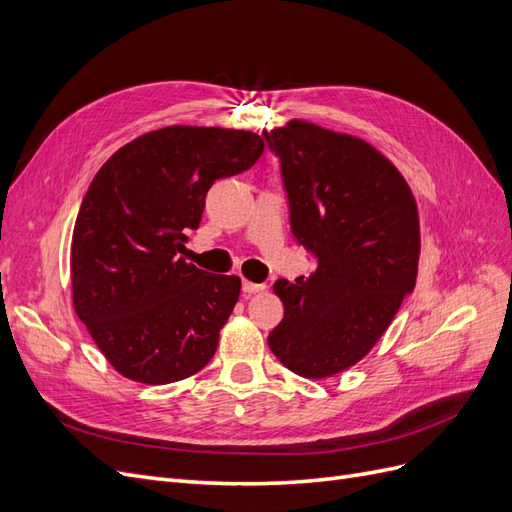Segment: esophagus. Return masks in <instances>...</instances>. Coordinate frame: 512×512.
Masks as SVG:
<instances>
[{
  "mask_svg": "<svg viewBox=\"0 0 512 512\" xmlns=\"http://www.w3.org/2000/svg\"><path fill=\"white\" fill-rule=\"evenodd\" d=\"M241 288H243V292L245 294H256V292H260V290H265V284H254V282H243L241 284Z\"/></svg>",
  "mask_w": 512,
  "mask_h": 512,
  "instance_id": "1",
  "label": "esophagus"
}]
</instances>
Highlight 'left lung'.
Instances as JSON below:
<instances>
[{"label": "left lung", "instance_id": "8db88e82", "mask_svg": "<svg viewBox=\"0 0 512 512\" xmlns=\"http://www.w3.org/2000/svg\"><path fill=\"white\" fill-rule=\"evenodd\" d=\"M265 141L280 158L292 235L316 258L309 277L275 282L284 320L267 342L294 374L327 378L374 348L414 290L416 203L399 170L361 138L294 119Z\"/></svg>", "mask_w": 512, "mask_h": 512}]
</instances>
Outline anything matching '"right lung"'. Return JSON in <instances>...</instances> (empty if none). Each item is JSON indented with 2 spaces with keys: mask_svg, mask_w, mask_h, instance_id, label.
Here are the masks:
<instances>
[{
  "mask_svg": "<svg viewBox=\"0 0 512 512\" xmlns=\"http://www.w3.org/2000/svg\"><path fill=\"white\" fill-rule=\"evenodd\" d=\"M262 151L254 132L168 126L123 145L91 181L72 232V301L121 376L168 384L213 359L241 280L179 254L211 185Z\"/></svg>",
  "mask_w": 512,
  "mask_h": 512,
  "instance_id": "add662e5",
  "label": "right lung"
}]
</instances>
